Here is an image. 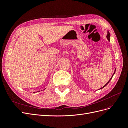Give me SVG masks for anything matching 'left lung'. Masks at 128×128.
I'll use <instances>...</instances> for the list:
<instances>
[{"mask_svg":"<svg viewBox=\"0 0 128 128\" xmlns=\"http://www.w3.org/2000/svg\"><path fill=\"white\" fill-rule=\"evenodd\" d=\"M110 32H108V34H107V40H109V41L110 40ZM115 70H116V69H115V71H114V74H113V75H112V77H111V78H110V80H109V81H108V82H107V83H106V84L105 85H104V86L103 87H102V88H100V89H102V88H104V86H107V84H108V83H109V82H110V80H111V79L112 78V77H113V75H114V74H115Z\"/></svg>","mask_w":128,"mask_h":128,"instance_id":"8db88e82","label":"left lung"}]
</instances>
